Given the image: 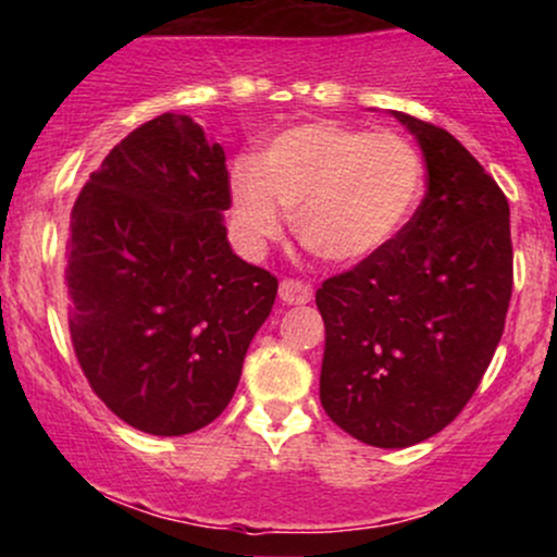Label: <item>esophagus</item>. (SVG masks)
<instances>
[{
	"label": "esophagus",
	"instance_id": "34e87169",
	"mask_svg": "<svg viewBox=\"0 0 557 557\" xmlns=\"http://www.w3.org/2000/svg\"><path fill=\"white\" fill-rule=\"evenodd\" d=\"M314 298V287L304 280H283L280 283V300L287 306H300V304H309Z\"/></svg>",
	"mask_w": 557,
	"mask_h": 557
}]
</instances>
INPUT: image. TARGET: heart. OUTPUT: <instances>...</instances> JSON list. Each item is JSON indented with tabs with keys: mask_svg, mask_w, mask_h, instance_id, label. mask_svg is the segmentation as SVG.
Here are the masks:
<instances>
[{
	"mask_svg": "<svg viewBox=\"0 0 557 557\" xmlns=\"http://www.w3.org/2000/svg\"><path fill=\"white\" fill-rule=\"evenodd\" d=\"M227 183L248 251L280 238L285 209L314 257L350 267L408 225L424 194V159L398 133L314 120L272 136L253 159H235Z\"/></svg>",
	"mask_w": 557,
	"mask_h": 557,
	"instance_id": "1",
	"label": "heart"
}]
</instances>
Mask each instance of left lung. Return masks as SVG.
<instances>
[{
	"label": "left lung",
	"instance_id": "8db88e82",
	"mask_svg": "<svg viewBox=\"0 0 557 557\" xmlns=\"http://www.w3.org/2000/svg\"><path fill=\"white\" fill-rule=\"evenodd\" d=\"M419 140L426 194L400 235L324 280L319 398L350 437L408 447L445 430L487 372L513 290L508 198L443 127L393 112Z\"/></svg>",
	"mask_w": 557,
	"mask_h": 557
}]
</instances>
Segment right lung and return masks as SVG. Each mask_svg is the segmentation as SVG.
<instances>
[{"mask_svg": "<svg viewBox=\"0 0 557 557\" xmlns=\"http://www.w3.org/2000/svg\"><path fill=\"white\" fill-rule=\"evenodd\" d=\"M225 151L188 114L125 136L70 212L67 324L88 385L159 437L212 424L277 277L235 257Z\"/></svg>", "mask_w": 557, "mask_h": 557, "instance_id": "obj_1", "label": "right lung"}]
</instances>
